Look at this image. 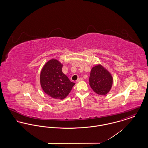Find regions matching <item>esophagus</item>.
<instances>
[{
    "label": "esophagus",
    "instance_id": "obj_1",
    "mask_svg": "<svg viewBox=\"0 0 148 148\" xmlns=\"http://www.w3.org/2000/svg\"><path fill=\"white\" fill-rule=\"evenodd\" d=\"M83 80V79L82 78V77H80V78H79V79H77V83H79V82H80V81H82Z\"/></svg>",
    "mask_w": 148,
    "mask_h": 148
}]
</instances>
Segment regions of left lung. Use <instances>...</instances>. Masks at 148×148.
<instances>
[{"label":"left lung","instance_id":"1","mask_svg":"<svg viewBox=\"0 0 148 148\" xmlns=\"http://www.w3.org/2000/svg\"><path fill=\"white\" fill-rule=\"evenodd\" d=\"M113 77L101 65L94 66L89 77V85L94 92L99 95H106L111 89Z\"/></svg>","mask_w":148,"mask_h":148}]
</instances>
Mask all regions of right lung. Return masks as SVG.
<instances>
[{
    "mask_svg": "<svg viewBox=\"0 0 148 148\" xmlns=\"http://www.w3.org/2000/svg\"><path fill=\"white\" fill-rule=\"evenodd\" d=\"M62 66L58 60L53 59L45 64L41 71L40 82L42 90L53 98H66L75 85L62 72Z\"/></svg>",
    "mask_w": 148,
    "mask_h": 148,
    "instance_id": "1",
    "label": "right lung"
}]
</instances>
